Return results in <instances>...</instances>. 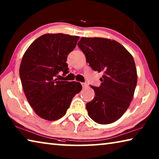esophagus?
<instances>
[{
    "label": "esophagus",
    "mask_w": 159,
    "mask_h": 159,
    "mask_svg": "<svg viewBox=\"0 0 159 159\" xmlns=\"http://www.w3.org/2000/svg\"><path fill=\"white\" fill-rule=\"evenodd\" d=\"M81 85H82L83 88H86L88 86V85L86 83H81Z\"/></svg>",
    "instance_id": "obj_1"
}]
</instances>
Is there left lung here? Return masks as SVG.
<instances>
[{"label": "left lung", "mask_w": 159, "mask_h": 159, "mask_svg": "<svg viewBox=\"0 0 159 159\" xmlns=\"http://www.w3.org/2000/svg\"><path fill=\"white\" fill-rule=\"evenodd\" d=\"M78 46L91 68L103 73L101 85L90 86L95 98L86 104L88 115L99 124L116 121L128 109L136 88L133 56L119 43L104 38L82 37Z\"/></svg>", "instance_id": "obj_1"}]
</instances>
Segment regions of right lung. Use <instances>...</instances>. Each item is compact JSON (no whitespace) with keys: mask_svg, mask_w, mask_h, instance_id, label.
I'll return each instance as SVG.
<instances>
[{"mask_svg":"<svg viewBox=\"0 0 159 159\" xmlns=\"http://www.w3.org/2000/svg\"><path fill=\"white\" fill-rule=\"evenodd\" d=\"M79 39L68 34H44L32 43L21 60L20 76L26 98L35 113L45 120L64 116L82 89L79 82L56 79L59 72H69L67 56Z\"/></svg>","mask_w":159,"mask_h":159,"instance_id":"1","label":"right lung"}]
</instances>
